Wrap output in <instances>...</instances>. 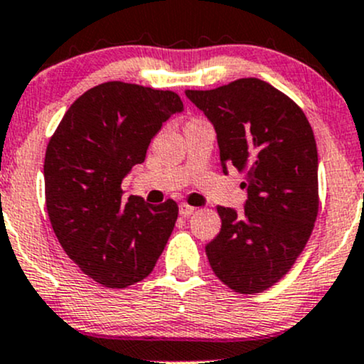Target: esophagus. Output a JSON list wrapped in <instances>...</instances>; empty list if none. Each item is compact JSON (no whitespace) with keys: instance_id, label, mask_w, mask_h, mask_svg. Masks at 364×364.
<instances>
[{"instance_id":"esophagus-1","label":"esophagus","mask_w":364,"mask_h":364,"mask_svg":"<svg viewBox=\"0 0 364 364\" xmlns=\"http://www.w3.org/2000/svg\"><path fill=\"white\" fill-rule=\"evenodd\" d=\"M194 206H189V205H186V203H181V205H178V212H181V215L182 217H191V215L194 213Z\"/></svg>"}]
</instances>
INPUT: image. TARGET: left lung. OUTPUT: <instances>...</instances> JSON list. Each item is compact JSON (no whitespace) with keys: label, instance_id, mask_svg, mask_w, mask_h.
<instances>
[{"label":"left lung","instance_id":"8db88e82","mask_svg":"<svg viewBox=\"0 0 364 364\" xmlns=\"http://www.w3.org/2000/svg\"><path fill=\"white\" fill-rule=\"evenodd\" d=\"M186 95L213 124L224 173L246 171L245 210L217 206L222 228L206 257L234 291L260 293L290 271L318 217L312 128L299 105L257 77Z\"/></svg>","mask_w":364,"mask_h":364}]
</instances>
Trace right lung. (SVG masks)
Returning <instances> with one entry per match:
<instances>
[{"instance_id":"obj_1","label":"right lung","mask_w":364,"mask_h":364,"mask_svg":"<svg viewBox=\"0 0 364 364\" xmlns=\"http://www.w3.org/2000/svg\"><path fill=\"white\" fill-rule=\"evenodd\" d=\"M183 111L168 90L109 81L68 109L45 154L46 210L69 259L97 283L127 288L147 277L175 228L173 199L121 201V182L146 159L152 136Z\"/></svg>"}]
</instances>
